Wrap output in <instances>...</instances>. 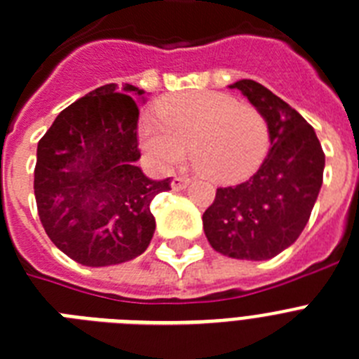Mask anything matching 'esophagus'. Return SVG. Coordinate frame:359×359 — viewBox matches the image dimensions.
<instances>
[{
  "label": "esophagus",
  "mask_w": 359,
  "mask_h": 359,
  "mask_svg": "<svg viewBox=\"0 0 359 359\" xmlns=\"http://www.w3.org/2000/svg\"><path fill=\"white\" fill-rule=\"evenodd\" d=\"M191 183V180L185 176H174L172 182H170V187H172V191H183L187 189V185Z\"/></svg>",
  "instance_id": "esophagus-1"
}]
</instances>
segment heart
Segmentation results:
<instances>
[{
	"mask_svg": "<svg viewBox=\"0 0 359 359\" xmlns=\"http://www.w3.org/2000/svg\"><path fill=\"white\" fill-rule=\"evenodd\" d=\"M158 118L140 121V143L152 163L170 168L191 152L196 167L217 183H236L267 158L271 133L265 116L226 92L192 90L168 96Z\"/></svg>",
	"mask_w": 359,
	"mask_h": 359,
	"instance_id": "heart-1",
	"label": "heart"
}]
</instances>
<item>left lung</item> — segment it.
Returning a JSON list of instances; mask_svg holds the SVG:
<instances>
[{
  "label": "left lung",
  "instance_id": "8db88e82",
  "mask_svg": "<svg viewBox=\"0 0 359 359\" xmlns=\"http://www.w3.org/2000/svg\"><path fill=\"white\" fill-rule=\"evenodd\" d=\"M229 87L265 116L271 149L247 182L217 189L203 214V231L216 252L262 262L289 249L307 225L323 183L325 154L314 128L267 87L252 79Z\"/></svg>",
  "mask_w": 359,
  "mask_h": 359
}]
</instances>
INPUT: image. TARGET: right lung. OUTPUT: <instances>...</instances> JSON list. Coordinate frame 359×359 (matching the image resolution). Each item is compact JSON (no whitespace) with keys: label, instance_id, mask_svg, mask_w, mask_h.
<instances>
[{"label":"right lung","instance_id":"right-lung-1","mask_svg":"<svg viewBox=\"0 0 359 359\" xmlns=\"http://www.w3.org/2000/svg\"><path fill=\"white\" fill-rule=\"evenodd\" d=\"M137 103L143 88L103 85L60 112L38 143L39 219L52 243L85 267L145 252L156 229L150 201L170 191V177L150 180L136 165Z\"/></svg>","mask_w":359,"mask_h":359}]
</instances>
